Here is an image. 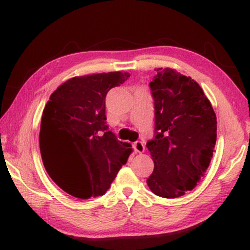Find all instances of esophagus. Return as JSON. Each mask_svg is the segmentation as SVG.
<instances>
[{
  "mask_svg": "<svg viewBox=\"0 0 250 250\" xmlns=\"http://www.w3.org/2000/svg\"><path fill=\"white\" fill-rule=\"evenodd\" d=\"M133 148H134L135 152L141 153V152L145 151V145H143L142 141H136V142L133 143Z\"/></svg>",
  "mask_w": 250,
  "mask_h": 250,
  "instance_id": "34e87169",
  "label": "esophagus"
}]
</instances>
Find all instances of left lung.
Instances as JSON below:
<instances>
[{"instance_id": "obj_1", "label": "left lung", "mask_w": 250, "mask_h": 250, "mask_svg": "<svg viewBox=\"0 0 250 250\" xmlns=\"http://www.w3.org/2000/svg\"><path fill=\"white\" fill-rule=\"evenodd\" d=\"M149 86L155 104V135L146 142L155 168L146 183L163 198L192 190L205 175L216 143V115L203 88L170 68L155 69Z\"/></svg>"}]
</instances>
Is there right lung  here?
I'll return each instance as SVG.
<instances>
[{
  "instance_id": "right-lung-1",
  "label": "right lung",
  "mask_w": 250,
  "mask_h": 250,
  "mask_svg": "<svg viewBox=\"0 0 250 250\" xmlns=\"http://www.w3.org/2000/svg\"><path fill=\"white\" fill-rule=\"evenodd\" d=\"M128 73L74 77L51 94L43 110L41 156L53 182L64 192L90 199L107 192L132 149L105 122V95Z\"/></svg>"
}]
</instances>
